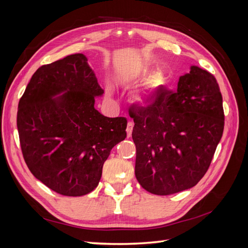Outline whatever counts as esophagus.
Returning <instances> with one entry per match:
<instances>
[{
	"label": "esophagus",
	"mask_w": 248,
	"mask_h": 248,
	"mask_svg": "<svg viewBox=\"0 0 248 248\" xmlns=\"http://www.w3.org/2000/svg\"><path fill=\"white\" fill-rule=\"evenodd\" d=\"M132 129H133V123H132V122H128V124H127V127H126L127 138H130V137H131Z\"/></svg>",
	"instance_id": "34e87169"
}]
</instances>
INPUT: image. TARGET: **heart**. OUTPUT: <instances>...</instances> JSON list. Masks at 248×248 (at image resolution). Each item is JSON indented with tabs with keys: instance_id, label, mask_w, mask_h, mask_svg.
Listing matches in <instances>:
<instances>
[{
	"instance_id": "b5f03b06",
	"label": "heart",
	"mask_w": 248,
	"mask_h": 248,
	"mask_svg": "<svg viewBox=\"0 0 248 248\" xmlns=\"http://www.w3.org/2000/svg\"><path fill=\"white\" fill-rule=\"evenodd\" d=\"M145 76V71H140L138 76L133 78L134 81H138L140 78ZM108 94H110V91H108ZM134 100H136L140 104H145L147 102V96L144 92H138L134 95Z\"/></svg>"
}]
</instances>
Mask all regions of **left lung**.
Instances as JSON below:
<instances>
[{
	"label": "left lung",
	"mask_w": 248,
	"mask_h": 248,
	"mask_svg": "<svg viewBox=\"0 0 248 248\" xmlns=\"http://www.w3.org/2000/svg\"><path fill=\"white\" fill-rule=\"evenodd\" d=\"M142 188L169 196L197 185L222 137V96L213 74L191 66L175 92L160 90L145 108H129Z\"/></svg>",
	"instance_id": "left-lung-1"
}]
</instances>
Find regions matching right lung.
Here are the masks:
<instances>
[{"mask_svg": "<svg viewBox=\"0 0 248 248\" xmlns=\"http://www.w3.org/2000/svg\"><path fill=\"white\" fill-rule=\"evenodd\" d=\"M87 61L74 54L39 67L18 103L17 129L29 170L67 197L94 190L110 150L126 138V118L104 117L94 108L103 90Z\"/></svg>", "mask_w": 248, "mask_h": 248, "instance_id": "right-lung-1", "label": "right lung"}]
</instances>
